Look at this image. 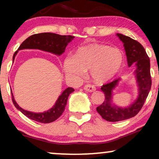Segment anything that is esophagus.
Instances as JSON below:
<instances>
[{"mask_svg":"<svg viewBox=\"0 0 159 159\" xmlns=\"http://www.w3.org/2000/svg\"><path fill=\"white\" fill-rule=\"evenodd\" d=\"M84 90L87 91V92H93V91L96 90V87H95L93 84H86L84 87Z\"/></svg>","mask_w":159,"mask_h":159,"instance_id":"esophagus-1","label":"esophagus"}]
</instances>
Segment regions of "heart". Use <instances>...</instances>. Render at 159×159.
<instances>
[{
  "mask_svg": "<svg viewBox=\"0 0 159 159\" xmlns=\"http://www.w3.org/2000/svg\"><path fill=\"white\" fill-rule=\"evenodd\" d=\"M123 61V54L120 49L93 43L80 47L75 55L67 56L63 61V70L69 78H80L90 69L93 79L103 83L119 72Z\"/></svg>",
  "mask_w": 159,
  "mask_h": 159,
  "instance_id": "obj_1",
  "label": "heart"
}]
</instances>
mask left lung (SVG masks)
I'll return each instance as SVG.
<instances>
[{
	"mask_svg": "<svg viewBox=\"0 0 159 159\" xmlns=\"http://www.w3.org/2000/svg\"><path fill=\"white\" fill-rule=\"evenodd\" d=\"M116 36L123 43L129 66L134 63L136 65L134 75L138 83V96L132 105L123 108L112 104L113 90L118 85L120 78L102 85L101 90L105 94V100L101 105L96 107V111L104 120L109 122L130 119L138 114L148 96L152 85L150 61L143 45L129 36L121 34H116Z\"/></svg>",
	"mask_w": 159,
	"mask_h": 159,
	"instance_id": "left-lung-1",
	"label": "left lung"
}]
</instances>
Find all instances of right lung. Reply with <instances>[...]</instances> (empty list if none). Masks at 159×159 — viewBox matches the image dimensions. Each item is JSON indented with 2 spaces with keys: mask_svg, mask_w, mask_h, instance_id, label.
<instances>
[{
  "mask_svg": "<svg viewBox=\"0 0 159 159\" xmlns=\"http://www.w3.org/2000/svg\"><path fill=\"white\" fill-rule=\"evenodd\" d=\"M75 38L72 36H61L59 34L53 33H42V34H34L29 36L21 43L18 50L13 54L12 60L15 59V57L19 50L22 49H39L44 52H50L57 55H61L65 52L66 47ZM75 90L72 87H68L62 93L57 100L54 107L48 111L43 113H34L30 111L24 110L16 103L13 95L12 93V100L16 108L19 110L27 117L34 121L42 123H49L54 122L59 118L65 110L66 105L67 99L69 94Z\"/></svg>",
  "mask_w": 159,
  "mask_h": 159,
  "instance_id": "right-lung-1",
  "label": "right lung"
}]
</instances>
